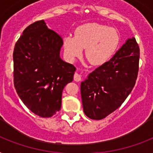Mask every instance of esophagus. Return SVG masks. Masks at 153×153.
<instances>
[{
  "instance_id": "esophagus-1",
  "label": "esophagus",
  "mask_w": 153,
  "mask_h": 153,
  "mask_svg": "<svg viewBox=\"0 0 153 153\" xmlns=\"http://www.w3.org/2000/svg\"><path fill=\"white\" fill-rule=\"evenodd\" d=\"M74 80L76 82H79L80 80H81V75H80L79 73L75 72L74 74Z\"/></svg>"
}]
</instances>
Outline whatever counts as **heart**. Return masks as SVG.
I'll return each instance as SVG.
<instances>
[{"label": "heart", "mask_w": 153, "mask_h": 153, "mask_svg": "<svg viewBox=\"0 0 153 153\" xmlns=\"http://www.w3.org/2000/svg\"><path fill=\"white\" fill-rule=\"evenodd\" d=\"M120 43V36L115 28L98 23L80 25L74 32V36H66L63 47L67 59L74 61L81 57L82 48L85 55L93 65H102L112 57Z\"/></svg>", "instance_id": "1"}]
</instances>
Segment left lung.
<instances>
[{"instance_id":"obj_1","label":"left lung","mask_w":153,"mask_h":153,"mask_svg":"<svg viewBox=\"0 0 153 153\" xmlns=\"http://www.w3.org/2000/svg\"><path fill=\"white\" fill-rule=\"evenodd\" d=\"M139 58L137 42L128 39L111 59L82 82L83 110L89 118L102 120L121 106L135 86Z\"/></svg>"}]
</instances>
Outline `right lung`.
Masks as SVG:
<instances>
[{"label":"right lung","instance_id":"add662e5","mask_svg":"<svg viewBox=\"0 0 153 153\" xmlns=\"http://www.w3.org/2000/svg\"><path fill=\"white\" fill-rule=\"evenodd\" d=\"M62 36L44 20L27 26L13 51V81L16 93L28 109L42 117L59 111L62 90L73 81L75 67L59 57Z\"/></svg>","mask_w":153,"mask_h":153}]
</instances>
